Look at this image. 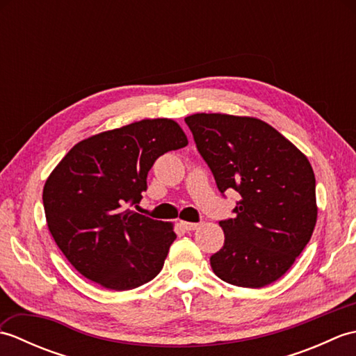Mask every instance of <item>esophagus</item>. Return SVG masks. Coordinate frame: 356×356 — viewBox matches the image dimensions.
<instances>
[{"instance_id":"esophagus-1","label":"esophagus","mask_w":356,"mask_h":356,"mask_svg":"<svg viewBox=\"0 0 356 356\" xmlns=\"http://www.w3.org/2000/svg\"><path fill=\"white\" fill-rule=\"evenodd\" d=\"M180 225H182V228L185 231H195L200 226V223H191V222H180Z\"/></svg>"}]
</instances>
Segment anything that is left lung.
Wrapping results in <instances>:
<instances>
[{"label":"left lung","mask_w":356,"mask_h":356,"mask_svg":"<svg viewBox=\"0 0 356 356\" xmlns=\"http://www.w3.org/2000/svg\"><path fill=\"white\" fill-rule=\"evenodd\" d=\"M185 122L218 191L241 195L234 218L218 222L225 243L211 268L234 286L274 283L312 237L318 209L311 163L260 119L197 113Z\"/></svg>","instance_id":"left-lung-1"}]
</instances>
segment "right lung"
Instances as JSON below:
<instances>
[{
    "mask_svg": "<svg viewBox=\"0 0 356 356\" xmlns=\"http://www.w3.org/2000/svg\"><path fill=\"white\" fill-rule=\"evenodd\" d=\"M188 145L171 119H143L76 143L49 176L47 226L81 275L113 291L148 283L176 240L172 225L133 211L157 157Z\"/></svg>",
    "mask_w": 356,
    "mask_h": 356,
    "instance_id": "add662e5",
    "label": "right lung"
}]
</instances>
